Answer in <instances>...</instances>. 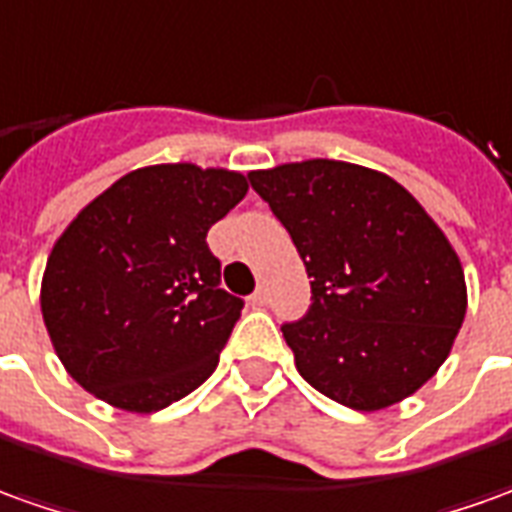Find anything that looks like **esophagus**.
Returning <instances> with one entry per match:
<instances>
[{"mask_svg":"<svg viewBox=\"0 0 512 512\" xmlns=\"http://www.w3.org/2000/svg\"><path fill=\"white\" fill-rule=\"evenodd\" d=\"M249 302H252V305H255V308H263V305H266V302H269V294H266V288H257L255 294H252V297H249Z\"/></svg>","mask_w":512,"mask_h":512,"instance_id":"obj_1","label":"esophagus"}]
</instances>
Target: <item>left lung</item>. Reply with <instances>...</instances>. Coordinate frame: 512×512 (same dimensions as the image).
Masks as SVG:
<instances>
[{"mask_svg":"<svg viewBox=\"0 0 512 512\" xmlns=\"http://www.w3.org/2000/svg\"><path fill=\"white\" fill-rule=\"evenodd\" d=\"M311 280V308L283 325L300 375L330 401L378 412L446 361L468 308L454 246L387 173L339 159L252 170Z\"/></svg>","mask_w":512,"mask_h":512,"instance_id":"obj_1","label":"left lung"}]
</instances>
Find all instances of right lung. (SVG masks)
<instances>
[{"label": "right lung", "instance_id": "right-lung-1", "mask_svg": "<svg viewBox=\"0 0 512 512\" xmlns=\"http://www.w3.org/2000/svg\"><path fill=\"white\" fill-rule=\"evenodd\" d=\"M249 190L193 162L148 165L89 201L41 277V314L64 370L86 392L151 415L201 387L241 316L207 232Z\"/></svg>", "mask_w": 512, "mask_h": 512}]
</instances>
